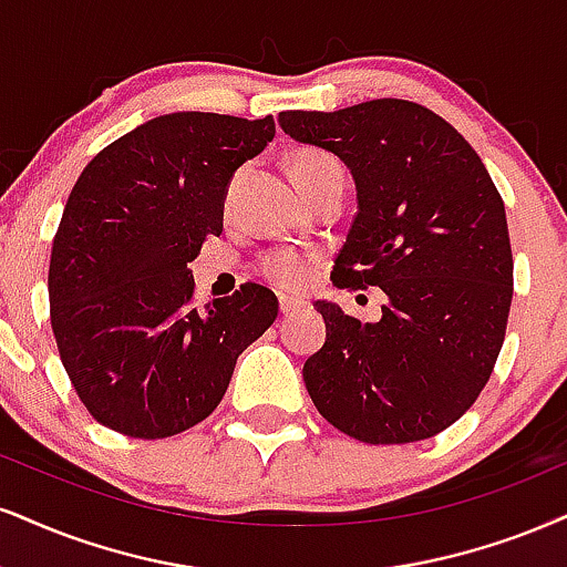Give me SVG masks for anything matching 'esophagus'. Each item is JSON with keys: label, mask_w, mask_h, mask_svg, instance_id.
<instances>
[{"label": "esophagus", "mask_w": 567, "mask_h": 567, "mask_svg": "<svg viewBox=\"0 0 567 567\" xmlns=\"http://www.w3.org/2000/svg\"><path fill=\"white\" fill-rule=\"evenodd\" d=\"M278 307H281L284 316H295V312H299L305 307L302 299H295V297H281L278 299Z\"/></svg>", "instance_id": "34e87169"}]
</instances>
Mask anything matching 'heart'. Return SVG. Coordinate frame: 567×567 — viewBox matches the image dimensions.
Masks as SVG:
<instances>
[{
    "label": "heart",
    "instance_id": "heart-1",
    "mask_svg": "<svg viewBox=\"0 0 567 567\" xmlns=\"http://www.w3.org/2000/svg\"><path fill=\"white\" fill-rule=\"evenodd\" d=\"M291 176L302 192L326 181L328 176H341V165L331 155L320 150H299L291 155ZM260 268L272 284L286 291H302L310 284L318 268V257L299 249H272L262 257Z\"/></svg>",
    "mask_w": 567,
    "mask_h": 567
}]
</instances>
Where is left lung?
<instances>
[{"instance_id":"8db88e82","label":"left lung","mask_w":567,"mask_h":567,"mask_svg":"<svg viewBox=\"0 0 567 567\" xmlns=\"http://www.w3.org/2000/svg\"><path fill=\"white\" fill-rule=\"evenodd\" d=\"M278 125L354 178L333 284L386 295L379 323L316 302L326 344L302 368L310 400L358 442L436 436L478 400L505 341L513 249L497 186L444 117L408 100L291 110Z\"/></svg>"}]
</instances>
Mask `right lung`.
I'll return each mask as SVG.
<instances>
[{
	"mask_svg": "<svg viewBox=\"0 0 567 567\" xmlns=\"http://www.w3.org/2000/svg\"><path fill=\"white\" fill-rule=\"evenodd\" d=\"M272 117L171 113L104 146L75 181L52 241L49 316L60 360L96 423L167 439L218 408L236 360L278 316L260 284L194 305L188 262L223 230L236 167Z\"/></svg>",
	"mask_w": 567,
	"mask_h": 567,
	"instance_id": "right-lung-1",
	"label": "right lung"
}]
</instances>
